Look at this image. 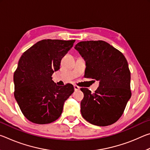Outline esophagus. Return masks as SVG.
Masks as SVG:
<instances>
[{
    "mask_svg": "<svg viewBox=\"0 0 150 150\" xmlns=\"http://www.w3.org/2000/svg\"><path fill=\"white\" fill-rule=\"evenodd\" d=\"M74 89L75 91H78V90L80 89V87H78V86H77V85H74Z\"/></svg>",
    "mask_w": 150,
    "mask_h": 150,
    "instance_id": "1",
    "label": "esophagus"
}]
</instances>
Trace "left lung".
Segmentation results:
<instances>
[{
	"label": "left lung",
	"mask_w": 150,
	"mask_h": 150,
	"mask_svg": "<svg viewBox=\"0 0 150 150\" xmlns=\"http://www.w3.org/2000/svg\"><path fill=\"white\" fill-rule=\"evenodd\" d=\"M86 62L85 77L99 81L92 93L81 88V115L94 125L106 126L121 117L132 95L130 71L122 53L102 40L80 42L75 45Z\"/></svg>",
	"instance_id": "left-lung-1"
}]
</instances>
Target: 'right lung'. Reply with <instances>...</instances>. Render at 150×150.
I'll return each mask as SVG.
<instances>
[{"label":"right lung","instance_id":"right-lung-1","mask_svg":"<svg viewBox=\"0 0 150 150\" xmlns=\"http://www.w3.org/2000/svg\"><path fill=\"white\" fill-rule=\"evenodd\" d=\"M73 40H42L23 53L14 74V97L22 114L33 123L45 124L59 118L63 105L74 92L67 83L52 81L61 60L73 47Z\"/></svg>","mask_w":150,"mask_h":150}]
</instances>
